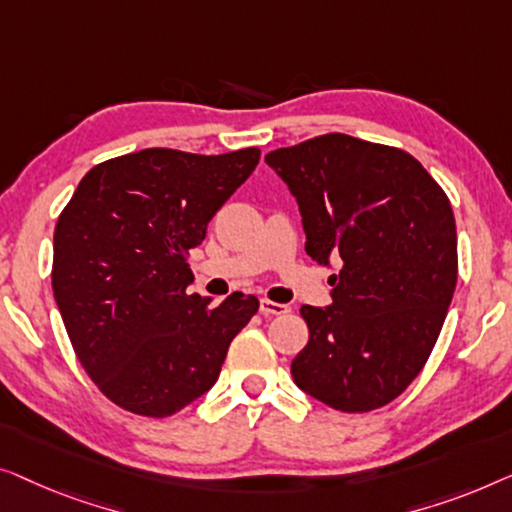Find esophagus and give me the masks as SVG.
Segmentation results:
<instances>
[{
	"label": "esophagus",
	"mask_w": 512,
	"mask_h": 512,
	"mask_svg": "<svg viewBox=\"0 0 512 512\" xmlns=\"http://www.w3.org/2000/svg\"><path fill=\"white\" fill-rule=\"evenodd\" d=\"M259 311H262L264 315H285V313H290V306L278 304V301H271V299H262L259 301Z\"/></svg>",
	"instance_id": "34e87169"
}]
</instances>
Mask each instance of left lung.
Returning <instances> with one entry per match:
<instances>
[{
    "mask_svg": "<svg viewBox=\"0 0 512 512\" xmlns=\"http://www.w3.org/2000/svg\"><path fill=\"white\" fill-rule=\"evenodd\" d=\"M266 164L299 201L306 253L341 262L331 306H301L294 383L341 413L383 408L427 364L455 294L448 194L406 150L338 132L271 150Z\"/></svg>",
    "mask_w": 512,
    "mask_h": 512,
    "instance_id": "obj_1",
    "label": "left lung"
}]
</instances>
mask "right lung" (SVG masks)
<instances>
[{
	"label": "right lung",
	"mask_w": 512,
	"mask_h": 512,
	"mask_svg": "<svg viewBox=\"0 0 512 512\" xmlns=\"http://www.w3.org/2000/svg\"><path fill=\"white\" fill-rule=\"evenodd\" d=\"M259 148L194 155L146 148L92 167L53 236V294L78 362L115 406L169 417L220 376L259 299L190 294V250Z\"/></svg>",
	"instance_id": "obj_1"
}]
</instances>
